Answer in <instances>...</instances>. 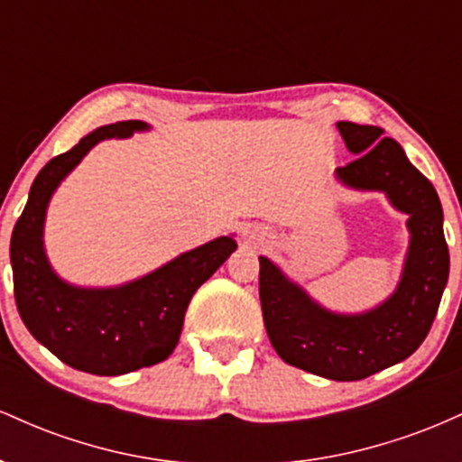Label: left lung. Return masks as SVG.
I'll list each match as a JSON object with an SVG mask.
<instances>
[{
  "instance_id": "1",
  "label": "left lung",
  "mask_w": 462,
  "mask_h": 462,
  "mask_svg": "<svg viewBox=\"0 0 462 462\" xmlns=\"http://www.w3.org/2000/svg\"><path fill=\"white\" fill-rule=\"evenodd\" d=\"M354 161L334 171L349 190L384 193L408 215V249L395 291L378 306L337 312L319 304L267 256L261 261V306L269 341L293 367L352 383L402 363L421 346L437 317L449 275L443 208L434 187L406 158L402 145L383 139L378 125L338 121Z\"/></svg>"
}]
</instances>
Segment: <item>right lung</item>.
<instances>
[{
	"label": "right lung",
	"mask_w": 462,
	"mask_h": 462,
	"mask_svg": "<svg viewBox=\"0 0 462 462\" xmlns=\"http://www.w3.org/2000/svg\"><path fill=\"white\" fill-rule=\"evenodd\" d=\"M150 128L145 121H116L51 158L32 182L10 238L14 300L25 328L62 363L87 374H130L171 356L190 298L236 249L232 235L213 238L116 286H78L54 272L43 241L51 195L97 143Z\"/></svg>",
	"instance_id": "obj_1"
}]
</instances>
